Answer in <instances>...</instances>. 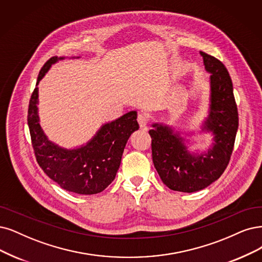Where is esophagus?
<instances>
[{
  "mask_svg": "<svg viewBox=\"0 0 262 262\" xmlns=\"http://www.w3.org/2000/svg\"><path fill=\"white\" fill-rule=\"evenodd\" d=\"M137 121L140 125V127H146V126L148 125V122H149V116L146 113H139Z\"/></svg>",
  "mask_w": 262,
  "mask_h": 262,
  "instance_id": "esophagus-1",
  "label": "esophagus"
}]
</instances>
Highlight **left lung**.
<instances>
[{
    "label": "left lung",
    "mask_w": 262,
    "mask_h": 262,
    "mask_svg": "<svg viewBox=\"0 0 262 262\" xmlns=\"http://www.w3.org/2000/svg\"><path fill=\"white\" fill-rule=\"evenodd\" d=\"M200 54L210 73L209 115L203 130L215 135L214 146L205 154H191L179 134H173L167 126L153 124L154 129L149 130L153 164L164 185L187 193L208 187L224 173L238 127L233 85L227 68L217 58L204 52Z\"/></svg>",
    "instance_id": "left-lung-1"
}]
</instances>
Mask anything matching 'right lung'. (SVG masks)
Masks as SVG:
<instances>
[{
    "instance_id": "add662e5",
    "label": "right lung",
    "mask_w": 262,
    "mask_h": 262,
    "mask_svg": "<svg viewBox=\"0 0 262 262\" xmlns=\"http://www.w3.org/2000/svg\"><path fill=\"white\" fill-rule=\"evenodd\" d=\"M63 57L48 59L38 73L28 109V125L38 165L62 189L91 195L103 191L114 180L130 135L139 128L137 112L130 111L104 124L81 148L68 150L48 140L38 123L37 84L51 66Z\"/></svg>"
}]
</instances>
